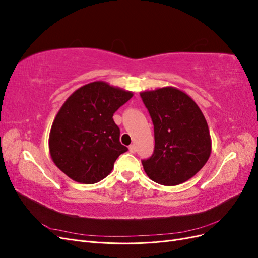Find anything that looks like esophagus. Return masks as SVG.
<instances>
[{"label": "esophagus", "mask_w": 258, "mask_h": 258, "mask_svg": "<svg viewBox=\"0 0 258 258\" xmlns=\"http://www.w3.org/2000/svg\"><path fill=\"white\" fill-rule=\"evenodd\" d=\"M129 151H130V153H136L137 152V146L135 144H131L129 146Z\"/></svg>", "instance_id": "obj_1"}]
</instances>
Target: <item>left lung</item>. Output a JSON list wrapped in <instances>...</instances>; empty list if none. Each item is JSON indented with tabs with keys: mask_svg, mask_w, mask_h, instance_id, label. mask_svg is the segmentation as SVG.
<instances>
[{
	"mask_svg": "<svg viewBox=\"0 0 258 258\" xmlns=\"http://www.w3.org/2000/svg\"><path fill=\"white\" fill-rule=\"evenodd\" d=\"M140 96L154 124V153L142 160L146 174L165 186L186 182L206 165L211 154L204 114L191 98L172 87Z\"/></svg>",
	"mask_w": 258,
	"mask_h": 258,
	"instance_id": "left-lung-1",
	"label": "left lung"
}]
</instances>
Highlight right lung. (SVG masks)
I'll return each mask as SVG.
<instances>
[{
    "mask_svg": "<svg viewBox=\"0 0 258 258\" xmlns=\"http://www.w3.org/2000/svg\"><path fill=\"white\" fill-rule=\"evenodd\" d=\"M132 92L93 82L73 92L53 120L49 135L51 158L76 182L93 184L111 173L114 162L128 148L119 141L114 113Z\"/></svg>",
    "mask_w": 258,
    "mask_h": 258,
    "instance_id": "add662e5",
    "label": "right lung"
}]
</instances>
